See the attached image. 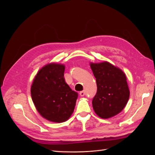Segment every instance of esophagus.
I'll list each match as a JSON object with an SVG mask.
<instances>
[{
  "label": "esophagus",
  "mask_w": 155,
  "mask_h": 155,
  "mask_svg": "<svg viewBox=\"0 0 155 155\" xmlns=\"http://www.w3.org/2000/svg\"><path fill=\"white\" fill-rule=\"evenodd\" d=\"M85 91H81L80 92H79V95H80L81 96H85Z\"/></svg>",
  "instance_id": "1"
}]
</instances>
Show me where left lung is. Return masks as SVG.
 <instances>
[{
  "instance_id": "left-lung-1",
  "label": "left lung",
  "mask_w": 155,
  "mask_h": 155,
  "mask_svg": "<svg viewBox=\"0 0 155 155\" xmlns=\"http://www.w3.org/2000/svg\"><path fill=\"white\" fill-rule=\"evenodd\" d=\"M90 65L97 84V92L92 102L94 110L102 118H111L122 110L129 100L125 74L107 61Z\"/></svg>"
}]
</instances>
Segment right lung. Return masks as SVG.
I'll list each match as a JSON object with an SVG mask.
<instances>
[{
    "label": "right lung",
    "instance_id": "right-lung-1",
    "mask_svg": "<svg viewBox=\"0 0 155 155\" xmlns=\"http://www.w3.org/2000/svg\"><path fill=\"white\" fill-rule=\"evenodd\" d=\"M64 65L50 63L41 68L31 87L33 102L39 114L48 121L61 123L73 113L78 94L65 82Z\"/></svg>",
    "mask_w": 155,
    "mask_h": 155
}]
</instances>
